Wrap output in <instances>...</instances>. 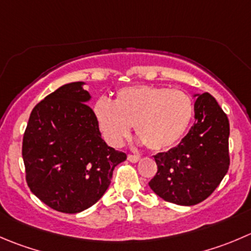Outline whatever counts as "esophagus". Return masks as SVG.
<instances>
[{
  "label": "esophagus",
  "mask_w": 251,
  "mask_h": 251,
  "mask_svg": "<svg viewBox=\"0 0 251 251\" xmlns=\"http://www.w3.org/2000/svg\"><path fill=\"white\" fill-rule=\"evenodd\" d=\"M127 159L130 160V162H132V163H136V162H138V160H140V155H135V154H128V155H127Z\"/></svg>",
  "instance_id": "34e87169"
}]
</instances>
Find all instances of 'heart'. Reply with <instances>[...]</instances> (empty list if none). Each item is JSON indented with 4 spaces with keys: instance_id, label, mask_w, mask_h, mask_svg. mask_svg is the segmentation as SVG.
<instances>
[{
    "instance_id": "heart-1",
    "label": "heart",
    "mask_w": 251,
    "mask_h": 251,
    "mask_svg": "<svg viewBox=\"0 0 251 251\" xmlns=\"http://www.w3.org/2000/svg\"><path fill=\"white\" fill-rule=\"evenodd\" d=\"M94 114L109 145L120 146L133 126L150 150L164 151L179 142L190 127L195 104L181 89L132 86L119 89L114 103L99 99Z\"/></svg>"
}]
</instances>
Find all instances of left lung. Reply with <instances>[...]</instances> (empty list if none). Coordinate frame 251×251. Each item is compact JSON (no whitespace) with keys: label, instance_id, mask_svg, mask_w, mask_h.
Returning a JSON list of instances; mask_svg holds the SVG:
<instances>
[{"label":"left lung","instance_id":"1","mask_svg":"<svg viewBox=\"0 0 251 251\" xmlns=\"http://www.w3.org/2000/svg\"><path fill=\"white\" fill-rule=\"evenodd\" d=\"M229 121L210 93L195 101V124L176 147L153 155L158 170L150 187L168 202L196 205L208 198L229 168Z\"/></svg>","mask_w":251,"mask_h":251}]
</instances>
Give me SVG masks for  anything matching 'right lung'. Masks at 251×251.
Returning a JSON list of instances; mask_svg holds the SVG:
<instances>
[{
	"mask_svg": "<svg viewBox=\"0 0 251 251\" xmlns=\"http://www.w3.org/2000/svg\"><path fill=\"white\" fill-rule=\"evenodd\" d=\"M83 82L65 84L31 110L22 155L31 193L58 212L93 206L109 187L126 153L101 138Z\"/></svg>",
	"mask_w": 251,
	"mask_h": 251,
	"instance_id": "obj_1",
	"label": "right lung"
}]
</instances>
